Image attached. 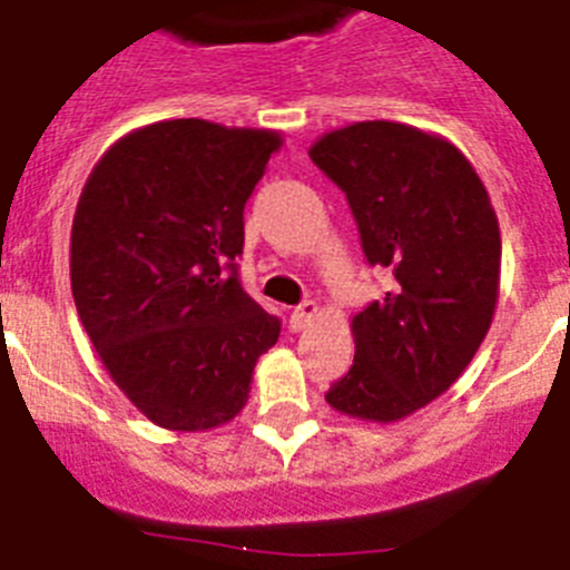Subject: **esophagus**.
Instances as JSON below:
<instances>
[{"mask_svg":"<svg viewBox=\"0 0 570 570\" xmlns=\"http://www.w3.org/2000/svg\"><path fill=\"white\" fill-rule=\"evenodd\" d=\"M316 316H320V305H316V302H302L299 308H296L294 314H291V325H294L296 331L308 328V325L316 320Z\"/></svg>","mask_w":570,"mask_h":570,"instance_id":"34e87169","label":"esophagus"}]
</instances>
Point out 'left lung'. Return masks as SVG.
Wrapping results in <instances>:
<instances>
[{"label":"left lung","mask_w":570,"mask_h":570,"mask_svg":"<svg viewBox=\"0 0 570 570\" xmlns=\"http://www.w3.org/2000/svg\"><path fill=\"white\" fill-rule=\"evenodd\" d=\"M345 190L371 265L394 285L351 320L354 365L328 405L391 425L454 385L491 328L502 239L480 174L445 136L414 125L354 122L311 145Z\"/></svg>","instance_id":"left-lung-1"}]
</instances>
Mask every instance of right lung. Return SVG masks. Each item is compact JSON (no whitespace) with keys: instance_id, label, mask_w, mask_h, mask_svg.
I'll use <instances>...</instances> for the list:
<instances>
[{"instance_id":"add662e5","label":"right lung","mask_w":570,"mask_h":570,"mask_svg":"<svg viewBox=\"0 0 570 570\" xmlns=\"http://www.w3.org/2000/svg\"><path fill=\"white\" fill-rule=\"evenodd\" d=\"M279 130L163 119L116 139L79 194L70 291L116 387L168 431L239 414L279 320L236 279L242 210Z\"/></svg>"}]
</instances>
